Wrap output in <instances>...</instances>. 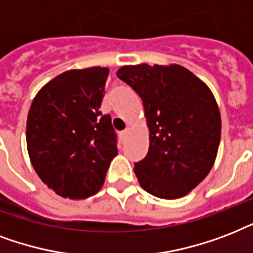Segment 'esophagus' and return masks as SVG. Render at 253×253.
Returning <instances> with one entry per match:
<instances>
[{
  "instance_id": "esophagus-1",
  "label": "esophagus",
  "mask_w": 253,
  "mask_h": 253,
  "mask_svg": "<svg viewBox=\"0 0 253 253\" xmlns=\"http://www.w3.org/2000/svg\"><path fill=\"white\" fill-rule=\"evenodd\" d=\"M128 133H129V129H125V130L120 132L121 138H123V140H124V138H126V136H128Z\"/></svg>"
}]
</instances>
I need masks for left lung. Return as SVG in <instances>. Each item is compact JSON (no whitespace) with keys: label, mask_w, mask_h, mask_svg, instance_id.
I'll return each instance as SVG.
<instances>
[{"label":"left lung","mask_w":253,"mask_h":253,"mask_svg":"<svg viewBox=\"0 0 253 253\" xmlns=\"http://www.w3.org/2000/svg\"><path fill=\"white\" fill-rule=\"evenodd\" d=\"M117 76L142 99L150 130L148 154L134 162L140 185L154 197H183L210 173L218 153L222 121L212 92L177 64L124 66Z\"/></svg>","instance_id":"obj_1"}]
</instances>
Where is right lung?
Returning <instances> with one entry per match:
<instances>
[{
	"label": "right lung",
	"instance_id": "right-lung-1",
	"mask_svg": "<svg viewBox=\"0 0 253 253\" xmlns=\"http://www.w3.org/2000/svg\"><path fill=\"white\" fill-rule=\"evenodd\" d=\"M107 67L60 74L38 92L27 115L26 142L39 178L58 195L83 199L104 183L117 134L100 111Z\"/></svg>",
	"mask_w": 253,
	"mask_h": 253
}]
</instances>
